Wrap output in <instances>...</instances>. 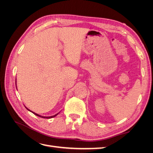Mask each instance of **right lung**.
<instances>
[{"instance_id":"obj_1","label":"right lung","mask_w":153,"mask_h":153,"mask_svg":"<svg viewBox=\"0 0 153 153\" xmlns=\"http://www.w3.org/2000/svg\"><path fill=\"white\" fill-rule=\"evenodd\" d=\"M25 108L28 110L29 111H30V112H31L32 113H33L34 114H35L36 115H37V116H38V117H42V118H45V119H50V118H52V117H55L57 115H58L59 114V113L58 114H55V115H52V116H50V117H45V116H42V115H39V114H36V113H35V112H32V111H30L29 108H27L26 106H25Z\"/></svg>"}]
</instances>
